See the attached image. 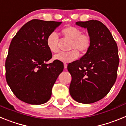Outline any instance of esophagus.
I'll return each mask as SVG.
<instances>
[{"label": "esophagus", "mask_w": 126, "mask_h": 126, "mask_svg": "<svg viewBox=\"0 0 126 126\" xmlns=\"http://www.w3.org/2000/svg\"><path fill=\"white\" fill-rule=\"evenodd\" d=\"M64 69H67V65L66 64H64Z\"/></svg>", "instance_id": "obj_1"}]
</instances>
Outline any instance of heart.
Wrapping results in <instances>:
<instances>
[{"label": "heart", "mask_w": 126, "mask_h": 126, "mask_svg": "<svg viewBox=\"0 0 126 126\" xmlns=\"http://www.w3.org/2000/svg\"><path fill=\"white\" fill-rule=\"evenodd\" d=\"M62 34L67 38L72 40L69 52H61L54 56V59L63 63H70L76 60L79 56V52L84 53L90 48L91 45V38L88 34H83L78 28L67 26L62 29ZM58 36L55 32H52L47 38V45L52 53H57L59 51L57 45Z\"/></svg>", "instance_id": "obj_1"}]
</instances>
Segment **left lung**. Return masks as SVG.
<instances>
[{"label": "left lung", "mask_w": 126, "mask_h": 126, "mask_svg": "<svg viewBox=\"0 0 126 126\" xmlns=\"http://www.w3.org/2000/svg\"><path fill=\"white\" fill-rule=\"evenodd\" d=\"M76 24L87 29L91 45L85 55L69 64L71 97L79 103H92L106 96L116 81L119 63L117 45L109 29L90 20Z\"/></svg>", "instance_id": "left-lung-1"}]
</instances>
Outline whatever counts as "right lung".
Returning a JSON list of instances; mask_svg holds the SVG:
<instances>
[{
	"label": "right lung",
	"instance_id": "add662e5",
	"mask_svg": "<svg viewBox=\"0 0 126 126\" xmlns=\"http://www.w3.org/2000/svg\"><path fill=\"white\" fill-rule=\"evenodd\" d=\"M62 22L33 19L19 30L10 44L5 61L7 83L15 96L25 103L40 105L49 100L52 89L64 64L55 61L47 38Z\"/></svg>",
	"mask_w": 126,
	"mask_h": 126
}]
</instances>
